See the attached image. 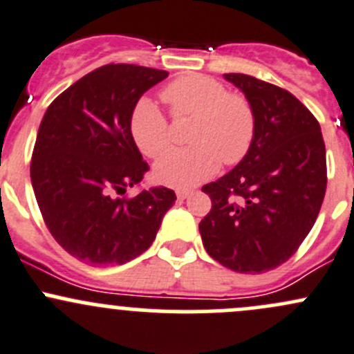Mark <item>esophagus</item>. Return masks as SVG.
<instances>
[{
    "instance_id": "1",
    "label": "esophagus",
    "mask_w": 354,
    "mask_h": 354,
    "mask_svg": "<svg viewBox=\"0 0 354 354\" xmlns=\"http://www.w3.org/2000/svg\"><path fill=\"white\" fill-rule=\"evenodd\" d=\"M190 194H192L190 190H178V192H176L178 198H180V200H185V198H187L188 195H190Z\"/></svg>"
}]
</instances>
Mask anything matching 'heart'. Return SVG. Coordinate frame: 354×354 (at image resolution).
<instances>
[{
    "label": "heart",
    "mask_w": 354,
    "mask_h": 354,
    "mask_svg": "<svg viewBox=\"0 0 354 354\" xmlns=\"http://www.w3.org/2000/svg\"><path fill=\"white\" fill-rule=\"evenodd\" d=\"M173 118H194L188 144L166 154L154 167L159 183L192 188L227 166L243 160L255 138V111L241 94L227 92L226 85L202 73L174 78L160 91ZM133 142L144 156L157 159L169 149V124L151 99H140L130 118Z\"/></svg>",
    "instance_id": "obj_1"
}]
</instances>
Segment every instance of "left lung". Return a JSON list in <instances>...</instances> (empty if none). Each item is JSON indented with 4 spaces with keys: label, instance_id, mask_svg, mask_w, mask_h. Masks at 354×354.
Returning <instances> with one entry per match:
<instances>
[{
    "label": "left lung",
    "instance_id": "8db88e82",
    "mask_svg": "<svg viewBox=\"0 0 354 354\" xmlns=\"http://www.w3.org/2000/svg\"><path fill=\"white\" fill-rule=\"evenodd\" d=\"M255 111L250 152L203 185L212 202L200 221L207 253L234 272L284 263L315 224L327 188L326 144L317 118L291 92L243 73H226Z\"/></svg>",
    "mask_w": 354,
    "mask_h": 354
}]
</instances>
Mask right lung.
Returning a JSON list of instances; mask_svg holds the SVG:
<instances>
[{"label":"right lung","instance_id":"obj_1","mask_svg":"<svg viewBox=\"0 0 354 354\" xmlns=\"http://www.w3.org/2000/svg\"><path fill=\"white\" fill-rule=\"evenodd\" d=\"M166 77L164 70L111 63L70 85L42 118L32 152V188L49 233L80 262L133 260L156 240L176 200L164 187L114 197L149 171L130 118L142 94Z\"/></svg>","mask_w":354,"mask_h":354}]
</instances>
